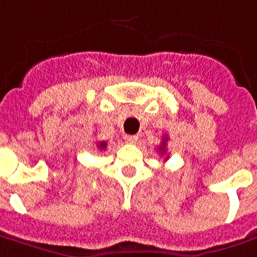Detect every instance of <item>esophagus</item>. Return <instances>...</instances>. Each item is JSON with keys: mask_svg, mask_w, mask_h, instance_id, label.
<instances>
[{"mask_svg": "<svg viewBox=\"0 0 257 257\" xmlns=\"http://www.w3.org/2000/svg\"><path fill=\"white\" fill-rule=\"evenodd\" d=\"M125 141L128 143H136L138 142V136L136 135H126L125 136Z\"/></svg>", "mask_w": 257, "mask_h": 257, "instance_id": "1", "label": "esophagus"}]
</instances>
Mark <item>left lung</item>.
I'll return each mask as SVG.
<instances>
[{
  "mask_svg": "<svg viewBox=\"0 0 257 257\" xmlns=\"http://www.w3.org/2000/svg\"><path fill=\"white\" fill-rule=\"evenodd\" d=\"M166 142H167V138H163V142L160 145V148H159V152H162V153H166Z\"/></svg>",
  "mask_w": 257,
  "mask_h": 257,
  "instance_id": "obj_1",
  "label": "left lung"
}]
</instances>
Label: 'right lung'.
I'll return each instance as SVG.
<instances>
[{
  "instance_id": "add662e5",
  "label": "right lung",
  "mask_w": 257,
  "mask_h": 257,
  "mask_svg": "<svg viewBox=\"0 0 257 257\" xmlns=\"http://www.w3.org/2000/svg\"><path fill=\"white\" fill-rule=\"evenodd\" d=\"M97 148H98V149H101V151H104V149L106 148V143L105 142H99L98 145H97Z\"/></svg>"
}]
</instances>
